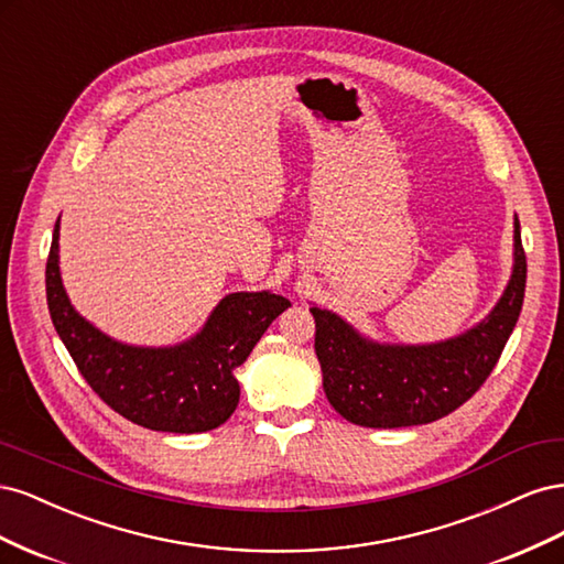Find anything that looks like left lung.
<instances>
[{
    "instance_id": "obj_1",
    "label": "left lung",
    "mask_w": 564,
    "mask_h": 564,
    "mask_svg": "<svg viewBox=\"0 0 564 564\" xmlns=\"http://www.w3.org/2000/svg\"><path fill=\"white\" fill-rule=\"evenodd\" d=\"M527 261L513 224V272L485 319L435 344H381L313 305L315 352L329 404L365 429H404L452 414L499 362L522 311Z\"/></svg>"
}]
</instances>
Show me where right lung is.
Returning <instances> with one entry per match:
<instances>
[{
  "label": "right lung",
  "instance_id": "add662e5",
  "mask_svg": "<svg viewBox=\"0 0 564 564\" xmlns=\"http://www.w3.org/2000/svg\"><path fill=\"white\" fill-rule=\"evenodd\" d=\"M61 218L46 261L51 322L82 377L117 414L162 433H204L226 423L240 402L235 369L245 365L289 303L272 292H235L204 327L176 346L122 344L82 317L65 294L58 265Z\"/></svg>",
  "mask_w": 564,
  "mask_h": 564
}]
</instances>
